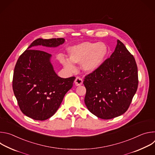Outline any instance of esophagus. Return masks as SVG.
Segmentation results:
<instances>
[{
  "mask_svg": "<svg viewBox=\"0 0 155 155\" xmlns=\"http://www.w3.org/2000/svg\"><path fill=\"white\" fill-rule=\"evenodd\" d=\"M74 82L76 86H80L83 84V80L80 77H77Z\"/></svg>",
  "mask_w": 155,
  "mask_h": 155,
  "instance_id": "34e87169",
  "label": "esophagus"
}]
</instances>
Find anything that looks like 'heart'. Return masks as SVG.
Masks as SVG:
<instances>
[{"label": "heart", "instance_id": "heart-1", "mask_svg": "<svg viewBox=\"0 0 155 155\" xmlns=\"http://www.w3.org/2000/svg\"><path fill=\"white\" fill-rule=\"evenodd\" d=\"M69 59L63 56L59 57L60 62L64 68L69 72H74L75 68L73 64H81L83 71L91 73L98 69L105 61L108 49L103 42L84 41L70 47L68 50Z\"/></svg>", "mask_w": 155, "mask_h": 155}]
</instances>
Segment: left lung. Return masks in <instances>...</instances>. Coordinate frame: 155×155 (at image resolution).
Segmentation results:
<instances>
[{"label":"left lung","mask_w":155,"mask_h":155,"mask_svg":"<svg viewBox=\"0 0 155 155\" xmlns=\"http://www.w3.org/2000/svg\"><path fill=\"white\" fill-rule=\"evenodd\" d=\"M139 83L136 60L119 40L114 52L96 71L85 76L84 103L98 118L110 120L128 109Z\"/></svg>","instance_id":"1"}]
</instances>
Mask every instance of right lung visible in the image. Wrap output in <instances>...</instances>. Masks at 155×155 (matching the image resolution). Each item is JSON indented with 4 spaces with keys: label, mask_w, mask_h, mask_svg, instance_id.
<instances>
[{
    "label": "right lung",
    "mask_w": 155,
    "mask_h": 155,
    "mask_svg": "<svg viewBox=\"0 0 155 155\" xmlns=\"http://www.w3.org/2000/svg\"><path fill=\"white\" fill-rule=\"evenodd\" d=\"M64 41L63 38H37L19 57L15 65L14 94L21 111L35 120H47L56 113L75 77H58L50 62L51 55L33 48L41 45L56 47Z\"/></svg>",
    "instance_id": "right-lung-1"
}]
</instances>
